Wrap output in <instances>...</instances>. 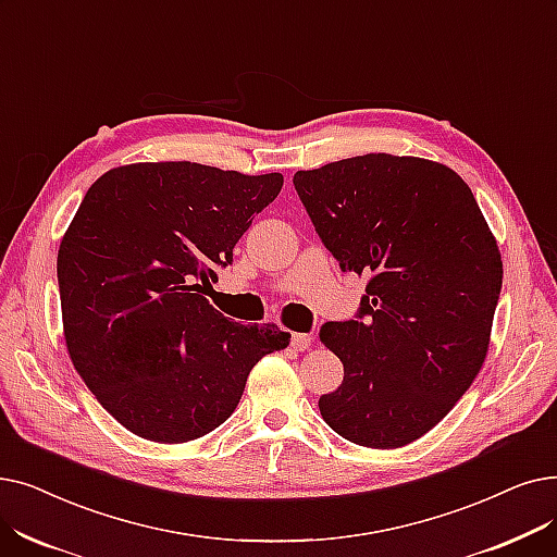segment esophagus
Wrapping results in <instances>:
<instances>
[{
    "label": "esophagus",
    "mask_w": 557,
    "mask_h": 557,
    "mask_svg": "<svg viewBox=\"0 0 557 557\" xmlns=\"http://www.w3.org/2000/svg\"><path fill=\"white\" fill-rule=\"evenodd\" d=\"M313 344V338L309 336V334H302V332H296V334H292V348L294 350H309V346Z\"/></svg>",
    "instance_id": "34e87169"
}]
</instances>
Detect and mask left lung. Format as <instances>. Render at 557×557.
Instances as JSON below:
<instances>
[{
    "label": "left lung",
    "instance_id": "obj_1",
    "mask_svg": "<svg viewBox=\"0 0 557 557\" xmlns=\"http://www.w3.org/2000/svg\"><path fill=\"white\" fill-rule=\"evenodd\" d=\"M342 271L369 275L352 321L321 327L344 382L325 423L369 448H398L465 396L490 348L503 261L471 188L417 157L364 154L294 175Z\"/></svg>",
    "mask_w": 557,
    "mask_h": 557
}]
</instances>
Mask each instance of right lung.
Listing matches in <instances>:
<instances>
[{"instance_id": "1", "label": "right lung", "mask_w": 557, "mask_h": 557, "mask_svg": "<svg viewBox=\"0 0 557 557\" xmlns=\"http://www.w3.org/2000/svg\"><path fill=\"white\" fill-rule=\"evenodd\" d=\"M284 184L190 161L132 163L84 196L57 275L72 364L129 432L184 444L225 423L277 325L225 319L202 294ZM203 284L200 285L199 282Z\"/></svg>"}]
</instances>
